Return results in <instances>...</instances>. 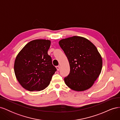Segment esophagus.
I'll return each mask as SVG.
<instances>
[{
    "mask_svg": "<svg viewBox=\"0 0 120 120\" xmlns=\"http://www.w3.org/2000/svg\"><path fill=\"white\" fill-rule=\"evenodd\" d=\"M56 70H57V71H59L60 70V67L59 66H56Z\"/></svg>",
    "mask_w": 120,
    "mask_h": 120,
    "instance_id": "obj_1",
    "label": "esophagus"
}]
</instances>
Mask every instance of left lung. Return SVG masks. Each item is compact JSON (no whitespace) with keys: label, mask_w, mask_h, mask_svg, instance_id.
I'll return each instance as SVG.
<instances>
[{"label":"left lung","mask_w":120,"mask_h":120,"mask_svg":"<svg viewBox=\"0 0 120 120\" xmlns=\"http://www.w3.org/2000/svg\"><path fill=\"white\" fill-rule=\"evenodd\" d=\"M68 60L70 72L64 79L66 85L77 92L90 89L100 75L102 57L93 43L85 38L74 36L59 42Z\"/></svg>","instance_id":"obj_1"}]
</instances>
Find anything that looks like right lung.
I'll use <instances>...</instances> for the list:
<instances>
[{"instance_id": "obj_1", "label": "right lung", "mask_w": 120, "mask_h": 120, "mask_svg": "<svg viewBox=\"0 0 120 120\" xmlns=\"http://www.w3.org/2000/svg\"><path fill=\"white\" fill-rule=\"evenodd\" d=\"M50 40L35 39L27 43L18 53L14 71L18 82L29 91H40L51 81L56 68L48 54Z\"/></svg>"}]
</instances>
